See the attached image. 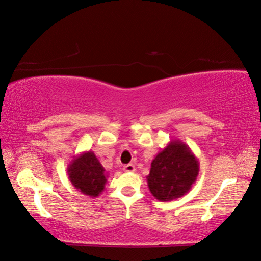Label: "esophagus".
Listing matches in <instances>:
<instances>
[{
	"label": "esophagus",
	"mask_w": 261,
	"mask_h": 261,
	"mask_svg": "<svg viewBox=\"0 0 261 261\" xmlns=\"http://www.w3.org/2000/svg\"><path fill=\"white\" fill-rule=\"evenodd\" d=\"M123 170L125 171V172H135L136 168H135L134 164H126V165L123 166Z\"/></svg>",
	"instance_id": "esophagus-1"
}]
</instances>
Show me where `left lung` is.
Masks as SVG:
<instances>
[{
	"label": "left lung",
	"instance_id": "left-lung-1",
	"mask_svg": "<svg viewBox=\"0 0 261 261\" xmlns=\"http://www.w3.org/2000/svg\"><path fill=\"white\" fill-rule=\"evenodd\" d=\"M199 173V162L188 144L172 139L151 162L147 186L155 199L171 201L191 190Z\"/></svg>",
	"mask_w": 261,
	"mask_h": 261
}]
</instances>
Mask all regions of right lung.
Returning <instances> with one entry per match:
<instances>
[{
    "label": "right lung",
    "mask_w": 261,
    "mask_h": 261,
    "mask_svg": "<svg viewBox=\"0 0 261 261\" xmlns=\"http://www.w3.org/2000/svg\"><path fill=\"white\" fill-rule=\"evenodd\" d=\"M67 171L70 182L85 196L98 197L106 189L109 176L92 151L75 155Z\"/></svg>",
    "instance_id": "add662e5"
}]
</instances>
